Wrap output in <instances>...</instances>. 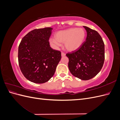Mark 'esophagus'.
<instances>
[{"instance_id": "1", "label": "esophagus", "mask_w": 120, "mask_h": 120, "mask_svg": "<svg viewBox=\"0 0 120 120\" xmlns=\"http://www.w3.org/2000/svg\"><path fill=\"white\" fill-rule=\"evenodd\" d=\"M61 56H66V53H64L63 52H61Z\"/></svg>"}]
</instances>
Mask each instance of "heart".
Returning a JSON list of instances; mask_svg holds the SVG:
<instances>
[{
    "label": "heart",
    "instance_id": "b5f03b06",
    "mask_svg": "<svg viewBox=\"0 0 120 120\" xmlns=\"http://www.w3.org/2000/svg\"><path fill=\"white\" fill-rule=\"evenodd\" d=\"M86 33L82 28H71L57 32L56 38H51L49 42L52 45L58 47L60 43H64L66 49L70 52L78 49L82 46L86 37Z\"/></svg>",
    "mask_w": 120,
    "mask_h": 120
}]
</instances>
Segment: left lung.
Segmentation results:
<instances>
[{"label": "left lung", "mask_w": 120, "mask_h": 120, "mask_svg": "<svg viewBox=\"0 0 120 120\" xmlns=\"http://www.w3.org/2000/svg\"><path fill=\"white\" fill-rule=\"evenodd\" d=\"M87 33L86 41L78 49L68 53V67L71 74L82 80H89L99 73L105 60V45L98 32L83 26Z\"/></svg>", "instance_id": "1"}]
</instances>
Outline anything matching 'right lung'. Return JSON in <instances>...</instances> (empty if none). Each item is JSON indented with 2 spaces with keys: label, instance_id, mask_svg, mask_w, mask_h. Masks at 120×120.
Masks as SVG:
<instances>
[{
  "label": "right lung",
  "instance_id": "add662e5",
  "mask_svg": "<svg viewBox=\"0 0 120 120\" xmlns=\"http://www.w3.org/2000/svg\"><path fill=\"white\" fill-rule=\"evenodd\" d=\"M52 28L35 29L25 35L19 46L20 70L28 80L37 83L49 81L61 59V52L50 46Z\"/></svg>",
  "mask_w": 120,
  "mask_h": 120
}]
</instances>
